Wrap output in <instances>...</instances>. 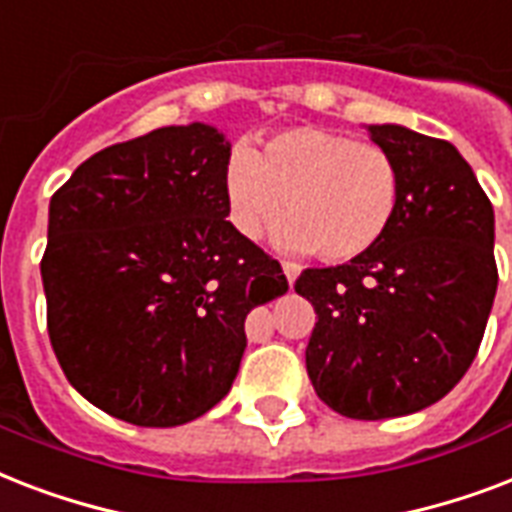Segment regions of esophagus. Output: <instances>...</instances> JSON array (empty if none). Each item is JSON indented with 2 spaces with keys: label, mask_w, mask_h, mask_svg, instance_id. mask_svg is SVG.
<instances>
[{
  "label": "esophagus",
  "mask_w": 512,
  "mask_h": 512,
  "mask_svg": "<svg viewBox=\"0 0 512 512\" xmlns=\"http://www.w3.org/2000/svg\"><path fill=\"white\" fill-rule=\"evenodd\" d=\"M281 268H284V276H287L289 287H292L297 276H300V265L292 263V260H284V263H281Z\"/></svg>",
  "instance_id": "obj_1"
}]
</instances>
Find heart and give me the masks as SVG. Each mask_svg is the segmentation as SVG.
<instances>
[{"instance_id": "1", "label": "heart", "mask_w": 512, "mask_h": 512, "mask_svg": "<svg viewBox=\"0 0 512 512\" xmlns=\"http://www.w3.org/2000/svg\"><path fill=\"white\" fill-rule=\"evenodd\" d=\"M225 193L231 220L257 239L281 215L276 241L313 249L327 263L364 255L388 233L401 201V170L388 148L319 127L276 132L260 151L236 148Z\"/></svg>"}]
</instances>
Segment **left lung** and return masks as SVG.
Returning <instances> with one entry per match:
<instances>
[{
  "label": "left lung",
  "instance_id": "1",
  "mask_svg": "<svg viewBox=\"0 0 512 512\" xmlns=\"http://www.w3.org/2000/svg\"><path fill=\"white\" fill-rule=\"evenodd\" d=\"M401 170L388 233L335 268L295 281L316 311L305 366L316 396L350 420L436 404L468 372L497 292L494 209L452 143L372 124Z\"/></svg>",
  "mask_w": 512,
  "mask_h": 512
}]
</instances>
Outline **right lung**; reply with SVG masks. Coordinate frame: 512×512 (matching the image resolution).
I'll use <instances>...</instances> for the list:
<instances>
[{"label":"right lung","mask_w":512,"mask_h":512,"mask_svg":"<svg viewBox=\"0 0 512 512\" xmlns=\"http://www.w3.org/2000/svg\"><path fill=\"white\" fill-rule=\"evenodd\" d=\"M231 146L215 127L116 143L52 193L42 284L68 382L140 428H175L231 390L244 319L289 289L225 220Z\"/></svg>","instance_id":"obj_1"}]
</instances>
